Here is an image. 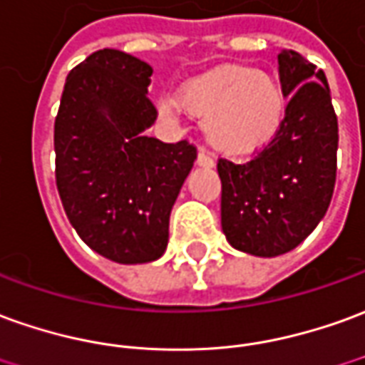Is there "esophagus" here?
Listing matches in <instances>:
<instances>
[{"label":"esophagus","mask_w":365,"mask_h":365,"mask_svg":"<svg viewBox=\"0 0 365 365\" xmlns=\"http://www.w3.org/2000/svg\"><path fill=\"white\" fill-rule=\"evenodd\" d=\"M197 165H200V168H213V165H215V160L209 156L205 150H200V154H197Z\"/></svg>","instance_id":"1"}]
</instances>
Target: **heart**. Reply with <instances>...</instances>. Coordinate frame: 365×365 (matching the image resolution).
Wrapping results in <instances>:
<instances>
[{
    "instance_id": "heart-1",
    "label": "heart",
    "mask_w": 365,
    "mask_h": 365,
    "mask_svg": "<svg viewBox=\"0 0 365 365\" xmlns=\"http://www.w3.org/2000/svg\"><path fill=\"white\" fill-rule=\"evenodd\" d=\"M185 114L203 120V136L223 156H253L279 136L287 93L279 76L247 65H217L191 76L175 93Z\"/></svg>"
}]
</instances>
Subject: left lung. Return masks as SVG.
Masks as SVG:
<instances>
[{"label": "left lung", "instance_id": "obj_1", "mask_svg": "<svg viewBox=\"0 0 365 365\" xmlns=\"http://www.w3.org/2000/svg\"><path fill=\"white\" fill-rule=\"evenodd\" d=\"M279 76L289 98L279 136L251 162L217 164L223 233L255 257L302 243L326 215L336 183L338 118L324 71L282 49Z\"/></svg>", "mask_w": 365, "mask_h": 365}]
</instances>
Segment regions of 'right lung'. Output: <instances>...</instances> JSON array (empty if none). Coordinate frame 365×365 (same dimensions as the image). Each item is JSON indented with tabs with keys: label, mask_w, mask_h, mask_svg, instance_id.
<instances>
[{
	"label": "right lung",
	"mask_w": 365,
	"mask_h": 365,
	"mask_svg": "<svg viewBox=\"0 0 365 365\" xmlns=\"http://www.w3.org/2000/svg\"><path fill=\"white\" fill-rule=\"evenodd\" d=\"M152 67L116 49L86 57L67 76L55 118V175L71 225L120 264L160 259L170 213L195 162L185 140L164 144L148 98Z\"/></svg>",
	"instance_id": "add662e5"
}]
</instances>
